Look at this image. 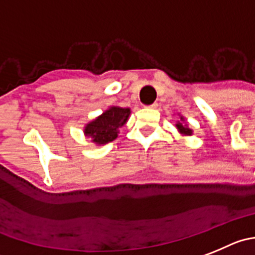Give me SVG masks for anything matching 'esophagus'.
Segmentation results:
<instances>
[{
    "label": "esophagus",
    "instance_id": "obj_1",
    "mask_svg": "<svg viewBox=\"0 0 255 255\" xmlns=\"http://www.w3.org/2000/svg\"><path fill=\"white\" fill-rule=\"evenodd\" d=\"M157 106H158V104H157V103H153V104H151V106H147L146 108H151V109H154V108H157Z\"/></svg>",
    "mask_w": 255,
    "mask_h": 255
}]
</instances>
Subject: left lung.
I'll return each instance as SVG.
<instances>
[{
  "instance_id": "obj_1",
  "label": "left lung",
  "mask_w": 255,
  "mask_h": 255,
  "mask_svg": "<svg viewBox=\"0 0 255 255\" xmlns=\"http://www.w3.org/2000/svg\"><path fill=\"white\" fill-rule=\"evenodd\" d=\"M184 117H180V121H177V123H176V128H177V130L181 134L184 135H191L192 134V129H190L189 127H187L186 125L184 123Z\"/></svg>"
}]
</instances>
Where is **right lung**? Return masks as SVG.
Wrapping results in <instances>:
<instances>
[{
  "label": "right lung",
  "instance_id": "right-lung-1",
  "mask_svg": "<svg viewBox=\"0 0 255 255\" xmlns=\"http://www.w3.org/2000/svg\"><path fill=\"white\" fill-rule=\"evenodd\" d=\"M130 114L129 108L111 107L94 121L88 123L84 134L92 138L95 144H106L118 137L120 128L126 125Z\"/></svg>",
  "mask_w": 255,
  "mask_h": 255
}]
</instances>
